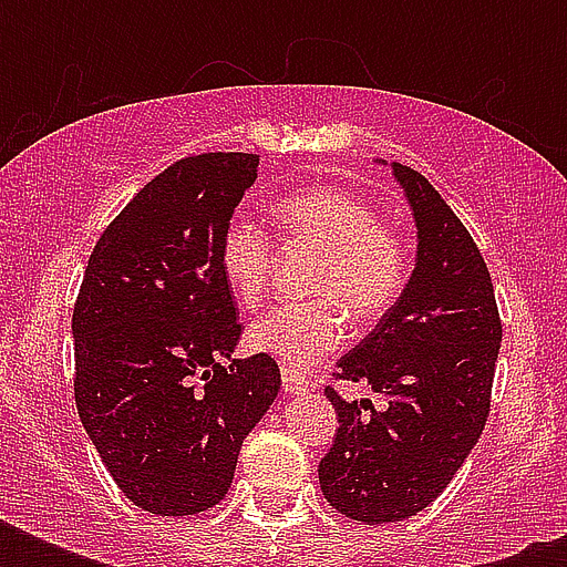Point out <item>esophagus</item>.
Returning a JSON list of instances; mask_svg holds the SVG:
<instances>
[{"mask_svg": "<svg viewBox=\"0 0 567 567\" xmlns=\"http://www.w3.org/2000/svg\"><path fill=\"white\" fill-rule=\"evenodd\" d=\"M282 388L288 391V394H306V391H309V379L302 377V373L288 371V368H285V371H282Z\"/></svg>", "mask_w": 567, "mask_h": 567, "instance_id": "34e87169", "label": "esophagus"}]
</instances>
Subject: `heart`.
<instances>
[{"label":"heart","mask_w":567,"mask_h":567,"mask_svg":"<svg viewBox=\"0 0 567 567\" xmlns=\"http://www.w3.org/2000/svg\"><path fill=\"white\" fill-rule=\"evenodd\" d=\"M274 214L288 235L320 249L309 282L315 300L285 302L252 320L247 344L274 355L288 371H306L344 341L341 308L355 323H373L394 306L409 276V258L400 235L368 199L350 190H297L276 199ZM217 261L231 297L240 306H256L274 267V240L258 223L235 217L223 229Z\"/></svg>","instance_id":"heart-1"}]
</instances>
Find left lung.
I'll return each instance as SVG.
<instances>
[{
    "instance_id": "8db88e82",
    "label": "left lung",
    "mask_w": 567,
    "mask_h": 567,
    "mask_svg": "<svg viewBox=\"0 0 567 567\" xmlns=\"http://www.w3.org/2000/svg\"><path fill=\"white\" fill-rule=\"evenodd\" d=\"M391 173L417 226L414 270L377 329L338 362V377L364 379L385 405L347 403L327 388L338 430L318 467L329 506L362 524L412 518L447 488L483 435L503 338L474 238L421 173L405 164Z\"/></svg>"
}]
</instances>
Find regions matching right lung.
Listing matches in <instances>:
<instances>
[{"label":"right lung","instance_id":"right-lung-1","mask_svg":"<svg viewBox=\"0 0 567 567\" xmlns=\"http://www.w3.org/2000/svg\"><path fill=\"white\" fill-rule=\"evenodd\" d=\"M256 179L258 155L247 153L158 173L102 231L75 300L84 432L120 492L162 518L226 497L240 444L282 385L270 355L231 359L240 323L217 261Z\"/></svg>","mask_w":567,"mask_h":567}]
</instances>
